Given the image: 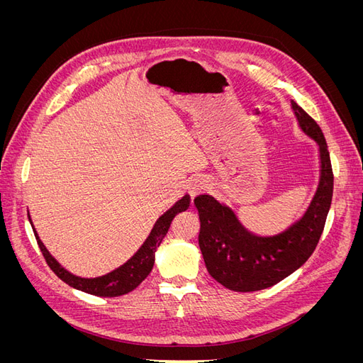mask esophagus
<instances>
[{
    "instance_id": "obj_1",
    "label": "esophagus",
    "mask_w": 363,
    "mask_h": 363,
    "mask_svg": "<svg viewBox=\"0 0 363 363\" xmlns=\"http://www.w3.org/2000/svg\"><path fill=\"white\" fill-rule=\"evenodd\" d=\"M206 189H207V180H204L201 177H196V179L191 180V183H189V194H191L192 199H194V196H196V195L203 194Z\"/></svg>"
}]
</instances>
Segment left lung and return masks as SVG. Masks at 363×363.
<instances>
[{
  "label": "left lung",
  "mask_w": 363,
  "mask_h": 363,
  "mask_svg": "<svg viewBox=\"0 0 363 363\" xmlns=\"http://www.w3.org/2000/svg\"><path fill=\"white\" fill-rule=\"evenodd\" d=\"M301 130L320 147L321 179L304 216L286 232L262 238L250 233L227 206L211 195L195 196L200 216L199 244L208 274L230 291L252 292L274 286L312 256L333 196V171L323 130L291 101Z\"/></svg>",
  "instance_id": "1"
}]
</instances>
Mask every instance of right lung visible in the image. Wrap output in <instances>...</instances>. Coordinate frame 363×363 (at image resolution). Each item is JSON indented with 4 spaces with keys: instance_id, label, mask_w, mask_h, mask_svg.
I'll return each mask as SVG.
<instances>
[{
    "instance_id": "right-lung-1",
    "label": "right lung",
    "mask_w": 363,
    "mask_h": 363,
    "mask_svg": "<svg viewBox=\"0 0 363 363\" xmlns=\"http://www.w3.org/2000/svg\"><path fill=\"white\" fill-rule=\"evenodd\" d=\"M189 203H191L189 195H184L182 200H179L169 208L168 212H164L157 219V223L155 224V227H152L151 233L147 238L144 245L139 248V251L133 257H131L128 262H125L123 267H119L118 269L106 274V276H103V277H96V279H82V277L72 276L71 272L63 269L59 263L54 260V257H51L47 248L43 247V244L40 242V239L38 238L36 232H35V236H36L38 245L42 251V255L48 263V267L52 269V272L56 274L60 280L68 283L69 286H72L75 289L92 294V295L119 296V295H124V294H128L133 289H136L139 284L147 279V276L152 269V265H155V252H156L157 247L160 245L163 238L167 236L171 221L175 215L180 212H184L186 208L189 207Z\"/></svg>"
}]
</instances>
